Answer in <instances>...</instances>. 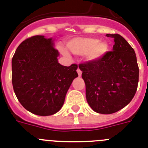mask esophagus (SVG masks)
Returning <instances> with one entry per match:
<instances>
[{
	"mask_svg": "<svg viewBox=\"0 0 148 148\" xmlns=\"http://www.w3.org/2000/svg\"><path fill=\"white\" fill-rule=\"evenodd\" d=\"M77 73H78V74H79V76H81V75H82V72L81 71V69H79V68H78V69H77Z\"/></svg>",
	"mask_w": 148,
	"mask_h": 148,
	"instance_id": "obj_1",
	"label": "esophagus"
}]
</instances>
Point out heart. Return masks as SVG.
<instances>
[{
    "label": "heart",
    "mask_w": 148,
    "mask_h": 148,
    "mask_svg": "<svg viewBox=\"0 0 148 148\" xmlns=\"http://www.w3.org/2000/svg\"><path fill=\"white\" fill-rule=\"evenodd\" d=\"M67 47L73 54L84 56L89 62H99L109 52L110 45L106 41H99L95 38H75L67 42ZM64 56L69 57L68 51L60 48Z\"/></svg>",
    "instance_id": "obj_1"
}]
</instances>
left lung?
Masks as SVG:
<instances>
[{
    "mask_svg": "<svg viewBox=\"0 0 148 148\" xmlns=\"http://www.w3.org/2000/svg\"><path fill=\"white\" fill-rule=\"evenodd\" d=\"M113 38V51L99 62L79 66L82 72L88 103L95 112L111 114L130 103L137 91L139 69L135 51L118 34Z\"/></svg>",
    "mask_w": 148,
    "mask_h": 148,
    "instance_id": "1",
    "label": "left lung"
}]
</instances>
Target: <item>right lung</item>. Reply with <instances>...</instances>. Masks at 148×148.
<instances>
[{"label":"right lung","mask_w":148,"mask_h":148,"mask_svg":"<svg viewBox=\"0 0 148 148\" xmlns=\"http://www.w3.org/2000/svg\"><path fill=\"white\" fill-rule=\"evenodd\" d=\"M54 39L35 35L23 41L12 59V83L17 99L28 111L51 116L62 108L66 95L78 77V66L58 63Z\"/></svg>","instance_id":"add662e5"}]
</instances>
